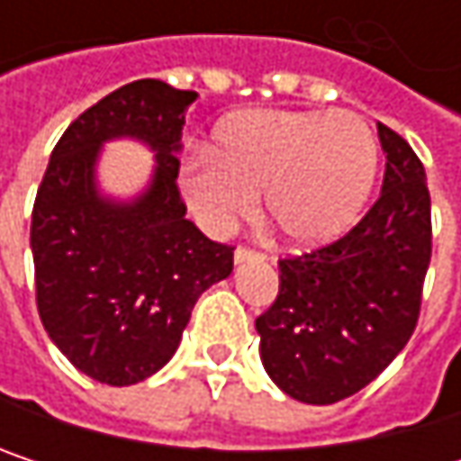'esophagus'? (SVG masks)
Returning <instances> with one entry per match:
<instances>
[{
  "label": "esophagus",
  "mask_w": 461,
  "mask_h": 461,
  "mask_svg": "<svg viewBox=\"0 0 461 461\" xmlns=\"http://www.w3.org/2000/svg\"><path fill=\"white\" fill-rule=\"evenodd\" d=\"M245 261H264V253L250 250V248H237L234 250V264H245Z\"/></svg>",
  "instance_id": "34e87169"
}]
</instances>
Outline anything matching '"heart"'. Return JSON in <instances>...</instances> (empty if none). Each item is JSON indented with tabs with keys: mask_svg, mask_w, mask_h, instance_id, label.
Returning a JSON list of instances; mask_svg holds the SVG:
<instances>
[{
	"mask_svg": "<svg viewBox=\"0 0 461 461\" xmlns=\"http://www.w3.org/2000/svg\"><path fill=\"white\" fill-rule=\"evenodd\" d=\"M379 146L352 112H242L219 125L213 157L181 178L197 221L227 231L256 208L294 248H318L349 230L374 189Z\"/></svg>",
	"mask_w": 461,
	"mask_h": 461,
	"instance_id": "heart-1",
	"label": "heart"
}]
</instances>
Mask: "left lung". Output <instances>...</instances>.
I'll list each match as a JSON object with an SVG mask.
<instances>
[{
	"label": "left lung",
	"mask_w": 461,
	"mask_h": 461,
	"mask_svg": "<svg viewBox=\"0 0 461 461\" xmlns=\"http://www.w3.org/2000/svg\"><path fill=\"white\" fill-rule=\"evenodd\" d=\"M379 143L387 165L374 208L336 242L283 258L280 294L256 318L269 379L310 406L371 384L419 321L432 253L424 165L387 125Z\"/></svg>",
	"instance_id": "left-lung-1"
}]
</instances>
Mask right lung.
I'll use <instances>...</instances> for the list:
<instances>
[{"instance_id":"1","label":"right lung","mask_w":461,"mask_h":461,"mask_svg":"<svg viewBox=\"0 0 461 461\" xmlns=\"http://www.w3.org/2000/svg\"><path fill=\"white\" fill-rule=\"evenodd\" d=\"M192 90L131 82L82 112L55 143L32 213L37 307L52 344L85 376L128 387L178 349L197 299L230 277V245L186 219L178 151ZM133 138L155 173L133 201L97 186L104 142Z\"/></svg>"}]
</instances>
